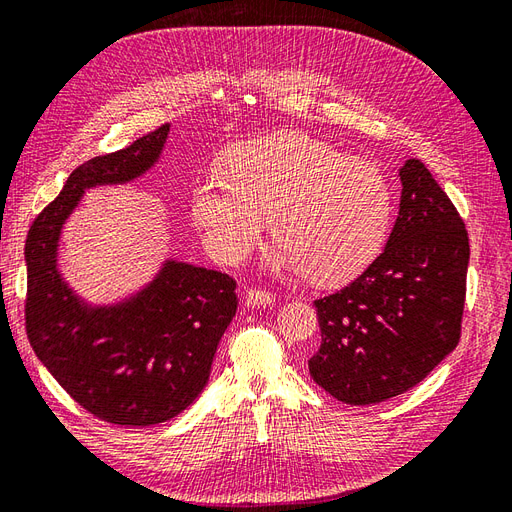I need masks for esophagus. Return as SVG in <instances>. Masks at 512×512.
Instances as JSON below:
<instances>
[{
	"label": "esophagus",
	"instance_id": "34e87169",
	"mask_svg": "<svg viewBox=\"0 0 512 512\" xmlns=\"http://www.w3.org/2000/svg\"><path fill=\"white\" fill-rule=\"evenodd\" d=\"M247 305H271L275 301V294L262 288H247L245 290Z\"/></svg>",
	"mask_w": 512,
	"mask_h": 512
}]
</instances>
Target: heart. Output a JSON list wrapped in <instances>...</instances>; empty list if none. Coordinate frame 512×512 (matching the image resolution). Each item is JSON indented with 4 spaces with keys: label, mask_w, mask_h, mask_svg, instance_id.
Here are the masks:
<instances>
[{
    "label": "heart",
    "mask_w": 512,
    "mask_h": 512,
    "mask_svg": "<svg viewBox=\"0 0 512 512\" xmlns=\"http://www.w3.org/2000/svg\"><path fill=\"white\" fill-rule=\"evenodd\" d=\"M222 175L192 185V218L209 250L250 256L273 218L275 265L342 284L384 250L393 188L382 168L301 132H273L228 153Z\"/></svg>",
    "instance_id": "heart-1"
}]
</instances>
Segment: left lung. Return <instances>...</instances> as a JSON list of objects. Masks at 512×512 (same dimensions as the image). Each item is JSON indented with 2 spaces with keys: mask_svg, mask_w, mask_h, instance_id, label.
Instances as JSON below:
<instances>
[{
  "mask_svg": "<svg viewBox=\"0 0 512 512\" xmlns=\"http://www.w3.org/2000/svg\"><path fill=\"white\" fill-rule=\"evenodd\" d=\"M399 177V215L384 252L352 284L314 301L322 342L309 376L350 406L406 393L461 337L466 224L421 160H408Z\"/></svg>",
  "mask_w": 512,
  "mask_h": 512,
  "instance_id": "1",
  "label": "left lung"
}]
</instances>
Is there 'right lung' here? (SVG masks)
Segmentation results:
<instances>
[{
  "label": "right lung",
  "mask_w": 512,
  "mask_h": 512,
  "mask_svg": "<svg viewBox=\"0 0 512 512\" xmlns=\"http://www.w3.org/2000/svg\"><path fill=\"white\" fill-rule=\"evenodd\" d=\"M168 128L81 164L25 241L29 344L76 404L113 425H158L188 408L237 312V282L188 262L166 260L147 288L111 307L85 305L61 280V226L83 192L141 177L158 162Z\"/></svg>",
  "instance_id": "obj_1"
}]
</instances>
